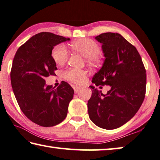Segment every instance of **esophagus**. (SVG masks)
<instances>
[{
    "instance_id": "obj_1",
    "label": "esophagus",
    "mask_w": 160,
    "mask_h": 160,
    "mask_svg": "<svg viewBox=\"0 0 160 160\" xmlns=\"http://www.w3.org/2000/svg\"><path fill=\"white\" fill-rule=\"evenodd\" d=\"M73 89H74L75 93H77L78 91L80 90V87H78V86H74V87H73Z\"/></svg>"
}]
</instances>
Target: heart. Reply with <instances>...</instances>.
<instances>
[{"label": "heart", "instance_id": "1", "mask_svg": "<svg viewBox=\"0 0 160 160\" xmlns=\"http://www.w3.org/2000/svg\"><path fill=\"white\" fill-rule=\"evenodd\" d=\"M71 48L85 57V62L90 65H98L102 60L100 47L97 42L90 38H80L73 41ZM52 58L58 65H62L69 58V52L63 44L55 46L52 50ZM87 71L78 68H69L63 72V77L69 82L80 84L85 80Z\"/></svg>", "mask_w": 160, "mask_h": 160}]
</instances>
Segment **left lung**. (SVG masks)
<instances>
[{"mask_svg":"<svg viewBox=\"0 0 160 160\" xmlns=\"http://www.w3.org/2000/svg\"><path fill=\"white\" fill-rule=\"evenodd\" d=\"M95 39L102 44L105 60L92 82L100 88L109 85L111 89L103 95L90 86L88 114L97 126L113 130L131 120L141 107L146 93V70L138 50L120 34L105 32Z\"/></svg>","mask_w":160,"mask_h":160,"instance_id":"obj_1","label":"left lung"}]
</instances>
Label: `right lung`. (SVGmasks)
<instances>
[{
  "mask_svg": "<svg viewBox=\"0 0 160 160\" xmlns=\"http://www.w3.org/2000/svg\"><path fill=\"white\" fill-rule=\"evenodd\" d=\"M69 38L49 32L36 34L15 55L11 70V85L24 115L42 127H52L66 118L74 90L62 81L57 88L45 86V78L58 70L52 58L54 46Z\"/></svg>",
  "mask_w": 160,
  "mask_h": 160,
  "instance_id": "1",
  "label": "right lung"
}]
</instances>
